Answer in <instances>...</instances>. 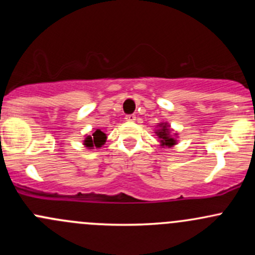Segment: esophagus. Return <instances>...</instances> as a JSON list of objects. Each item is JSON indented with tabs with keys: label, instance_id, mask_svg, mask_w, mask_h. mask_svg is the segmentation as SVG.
I'll return each instance as SVG.
<instances>
[{
	"label": "esophagus",
	"instance_id": "obj_1",
	"mask_svg": "<svg viewBox=\"0 0 255 255\" xmlns=\"http://www.w3.org/2000/svg\"><path fill=\"white\" fill-rule=\"evenodd\" d=\"M127 122H135V120H137V117H135V115H127L125 118Z\"/></svg>",
	"mask_w": 255,
	"mask_h": 255
}]
</instances>
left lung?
Listing matches in <instances>:
<instances>
[{
  "mask_svg": "<svg viewBox=\"0 0 255 255\" xmlns=\"http://www.w3.org/2000/svg\"><path fill=\"white\" fill-rule=\"evenodd\" d=\"M158 129L155 130L156 135L159 138V142H160V145L163 148L168 146V148H171L173 145L176 144V133L175 134H171V129H170V126L168 123H159L158 125Z\"/></svg>",
  "mask_w": 255,
  "mask_h": 255,
  "instance_id": "left-lung-1",
  "label": "left lung"
}]
</instances>
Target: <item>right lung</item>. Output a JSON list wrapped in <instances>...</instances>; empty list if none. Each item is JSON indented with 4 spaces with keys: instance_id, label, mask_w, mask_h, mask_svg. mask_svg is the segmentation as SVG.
<instances>
[{
    "instance_id": "add662e5",
    "label": "right lung",
    "mask_w": 255,
    "mask_h": 255,
    "mask_svg": "<svg viewBox=\"0 0 255 255\" xmlns=\"http://www.w3.org/2000/svg\"><path fill=\"white\" fill-rule=\"evenodd\" d=\"M107 139V135L101 129H96L92 132L91 135H87L84 140V145L89 149L101 148Z\"/></svg>"
}]
</instances>
